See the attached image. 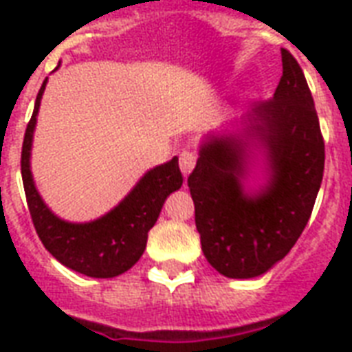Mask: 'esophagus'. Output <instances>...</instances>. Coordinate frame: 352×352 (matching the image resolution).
<instances>
[{"instance_id": "34e87169", "label": "esophagus", "mask_w": 352, "mask_h": 352, "mask_svg": "<svg viewBox=\"0 0 352 352\" xmlns=\"http://www.w3.org/2000/svg\"><path fill=\"white\" fill-rule=\"evenodd\" d=\"M195 163H196V156L192 152H187L184 151L179 154V170L184 174L185 178L192 173V168H195Z\"/></svg>"}]
</instances>
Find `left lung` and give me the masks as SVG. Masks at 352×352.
Segmentation results:
<instances>
[{"label": "left lung", "instance_id": "obj_1", "mask_svg": "<svg viewBox=\"0 0 352 352\" xmlns=\"http://www.w3.org/2000/svg\"><path fill=\"white\" fill-rule=\"evenodd\" d=\"M274 99L200 139L187 185L201 252L219 274L253 279L287 257L309 222L325 145L301 67L280 49Z\"/></svg>", "mask_w": 352, "mask_h": 352}]
</instances>
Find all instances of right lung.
<instances>
[{
    "label": "right lung",
    "mask_w": 352,
    "mask_h": 352,
    "mask_svg": "<svg viewBox=\"0 0 352 352\" xmlns=\"http://www.w3.org/2000/svg\"><path fill=\"white\" fill-rule=\"evenodd\" d=\"M45 84L47 78L38 91L21 148V178L32 224L45 250L58 263L95 279L117 277L141 258L146 248L148 231L156 224L167 196L184 184L178 157L174 156L170 162L146 170L130 192L99 219L89 222L60 219L43 201L31 170L32 138Z\"/></svg>",
    "instance_id": "1"
}]
</instances>
